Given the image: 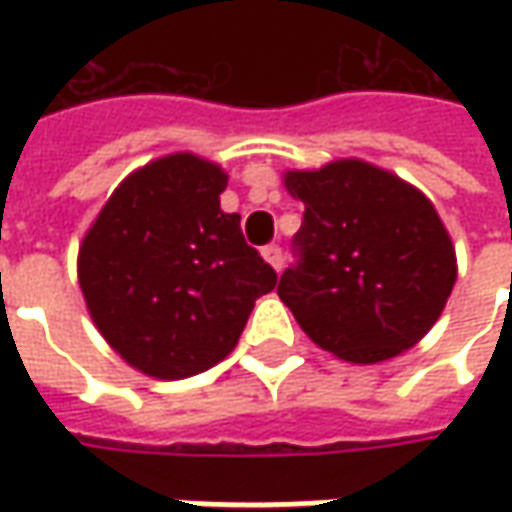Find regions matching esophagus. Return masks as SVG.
Returning <instances> with one entry per match:
<instances>
[{
  "label": "esophagus",
  "mask_w": 512,
  "mask_h": 512,
  "mask_svg": "<svg viewBox=\"0 0 512 512\" xmlns=\"http://www.w3.org/2000/svg\"><path fill=\"white\" fill-rule=\"evenodd\" d=\"M263 257H266V263H271V266L282 268V249H279L277 244H271V246H263Z\"/></svg>",
  "instance_id": "obj_1"
}]
</instances>
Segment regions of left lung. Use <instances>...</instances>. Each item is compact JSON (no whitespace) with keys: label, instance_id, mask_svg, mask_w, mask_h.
Here are the masks:
<instances>
[{"label":"left lung","instance_id":"left-lung-1","mask_svg":"<svg viewBox=\"0 0 512 512\" xmlns=\"http://www.w3.org/2000/svg\"><path fill=\"white\" fill-rule=\"evenodd\" d=\"M304 202L299 260L279 299L323 351L376 365L417 345L439 321L458 277L455 249L433 202L359 158L285 172Z\"/></svg>","mask_w":512,"mask_h":512}]
</instances>
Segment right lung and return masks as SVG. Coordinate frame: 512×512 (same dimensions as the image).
<instances>
[{"label":"right lung","instance_id":"1","mask_svg":"<svg viewBox=\"0 0 512 512\" xmlns=\"http://www.w3.org/2000/svg\"><path fill=\"white\" fill-rule=\"evenodd\" d=\"M227 175L194 153L131 172L79 249V285L104 340L139 373L164 381L222 362L277 271L224 213Z\"/></svg>","mask_w":512,"mask_h":512}]
</instances>
